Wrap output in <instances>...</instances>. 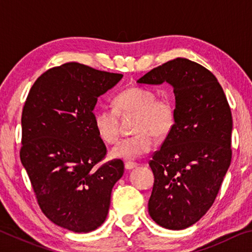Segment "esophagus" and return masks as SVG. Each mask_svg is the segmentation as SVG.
<instances>
[{
    "label": "esophagus",
    "mask_w": 252,
    "mask_h": 252,
    "mask_svg": "<svg viewBox=\"0 0 252 252\" xmlns=\"http://www.w3.org/2000/svg\"><path fill=\"white\" fill-rule=\"evenodd\" d=\"M125 167H126V170H131V169H133V168H135V167H138V163H135V162L127 161V162H126Z\"/></svg>",
    "instance_id": "obj_1"
}]
</instances>
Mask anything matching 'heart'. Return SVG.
Listing matches in <instances>:
<instances>
[{"label":"heart","instance_id":"b5f03b06","mask_svg":"<svg viewBox=\"0 0 252 252\" xmlns=\"http://www.w3.org/2000/svg\"><path fill=\"white\" fill-rule=\"evenodd\" d=\"M113 106H101L94 113V126L104 143L118 141L121 133L119 113H136L133 122L135 134L122 139L111 151L113 158L134 160L150 152L156 144L155 134L163 138L170 133L176 121V108L169 96L157 97L148 88L130 87L114 96Z\"/></svg>","mask_w":252,"mask_h":252}]
</instances>
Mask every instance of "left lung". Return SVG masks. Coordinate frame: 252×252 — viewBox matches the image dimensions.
Instances as JSON below:
<instances>
[{"mask_svg": "<svg viewBox=\"0 0 252 252\" xmlns=\"http://www.w3.org/2000/svg\"><path fill=\"white\" fill-rule=\"evenodd\" d=\"M138 82L173 87L176 121L149 162L155 183L148 208L161 227L186 229L211 208L231 163V110L216 76L188 59L165 62Z\"/></svg>", "mask_w": 252, "mask_h": 252, "instance_id": "8db88e82", "label": "left lung"}]
</instances>
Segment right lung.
I'll return each mask as SVG.
<instances>
[{"mask_svg":"<svg viewBox=\"0 0 252 252\" xmlns=\"http://www.w3.org/2000/svg\"><path fill=\"white\" fill-rule=\"evenodd\" d=\"M122 76L64 63L41 74L24 103L21 162L42 212L70 231L90 232L104 222L125 172L120 159L99 165L106 147L93 113L97 97Z\"/></svg>","mask_w":252,"mask_h":252,"instance_id":"add662e5","label":"right lung"}]
</instances>
